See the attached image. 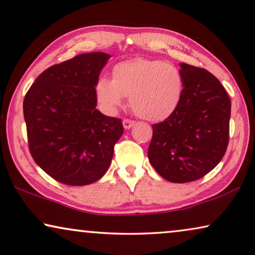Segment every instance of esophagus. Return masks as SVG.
Instances as JSON below:
<instances>
[{
  "mask_svg": "<svg viewBox=\"0 0 255 255\" xmlns=\"http://www.w3.org/2000/svg\"><path fill=\"white\" fill-rule=\"evenodd\" d=\"M133 125H135V122H132V120H129V119L123 120V126L125 129H130Z\"/></svg>",
  "mask_w": 255,
  "mask_h": 255,
  "instance_id": "34e87169",
  "label": "esophagus"
}]
</instances>
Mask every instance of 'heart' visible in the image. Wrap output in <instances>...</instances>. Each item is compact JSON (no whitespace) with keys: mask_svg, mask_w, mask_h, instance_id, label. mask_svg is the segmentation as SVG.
<instances>
[{"mask_svg":"<svg viewBox=\"0 0 255 255\" xmlns=\"http://www.w3.org/2000/svg\"><path fill=\"white\" fill-rule=\"evenodd\" d=\"M184 77L179 69L163 60L135 58L113 68V79L100 77L96 96L108 113L123 107L125 97L138 117L159 123L168 119L182 103Z\"/></svg>","mask_w":255,"mask_h":255,"instance_id":"heart-1","label":"heart"}]
</instances>
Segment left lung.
Segmentation results:
<instances>
[{"label": "left lung", "instance_id": "8db88e82", "mask_svg": "<svg viewBox=\"0 0 255 255\" xmlns=\"http://www.w3.org/2000/svg\"><path fill=\"white\" fill-rule=\"evenodd\" d=\"M184 95L168 119L152 125L148 159L161 177L188 183L205 176L223 158L229 143L231 100L205 69L179 63Z\"/></svg>", "mask_w": 255, "mask_h": 255}]
</instances>
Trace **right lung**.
<instances>
[{"label":"right lung","instance_id":"obj_1","mask_svg":"<svg viewBox=\"0 0 255 255\" xmlns=\"http://www.w3.org/2000/svg\"><path fill=\"white\" fill-rule=\"evenodd\" d=\"M110 57L82 53L48 68L23 101L31 155L62 184L83 186L100 179L123 136L122 120L96 108V83Z\"/></svg>","mask_w":255,"mask_h":255}]
</instances>
